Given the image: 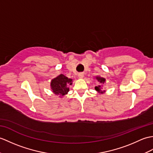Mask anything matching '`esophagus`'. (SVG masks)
I'll return each instance as SVG.
<instances>
[{
  "mask_svg": "<svg viewBox=\"0 0 153 153\" xmlns=\"http://www.w3.org/2000/svg\"><path fill=\"white\" fill-rule=\"evenodd\" d=\"M78 77H79L80 79H83V77H84V74H82V73H80V74H78Z\"/></svg>",
  "mask_w": 153,
  "mask_h": 153,
  "instance_id": "1",
  "label": "esophagus"
}]
</instances>
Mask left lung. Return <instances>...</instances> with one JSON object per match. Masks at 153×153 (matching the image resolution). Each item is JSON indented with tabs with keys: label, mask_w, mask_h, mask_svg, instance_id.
<instances>
[{
	"label": "left lung",
	"mask_w": 153,
	"mask_h": 153,
	"mask_svg": "<svg viewBox=\"0 0 153 153\" xmlns=\"http://www.w3.org/2000/svg\"><path fill=\"white\" fill-rule=\"evenodd\" d=\"M96 79L98 81V82L99 83L97 86L95 87V90L97 91V93L99 94H104L105 91L102 89L103 87V85H104V83H105V79L104 77H100V76H97L95 77Z\"/></svg>",
	"instance_id": "left-lung-1"
}]
</instances>
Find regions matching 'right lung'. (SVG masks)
Wrapping results in <instances>:
<instances>
[{"label": "right lung", "instance_id": "1", "mask_svg": "<svg viewBox=\"0 0 153 153\" xmlns=\"http://www.w3.org/2000/svg\"><path fill=\"white\" fill-rule=\"evenodd\" d=\"M72 79L60 74V75L51 79L50 87L53 93L59 96V98H62L68 94L69 92L68 86L72 85Z\"/></svg>", "mask_w": 153, "mask_h": 153}]
</instances>
